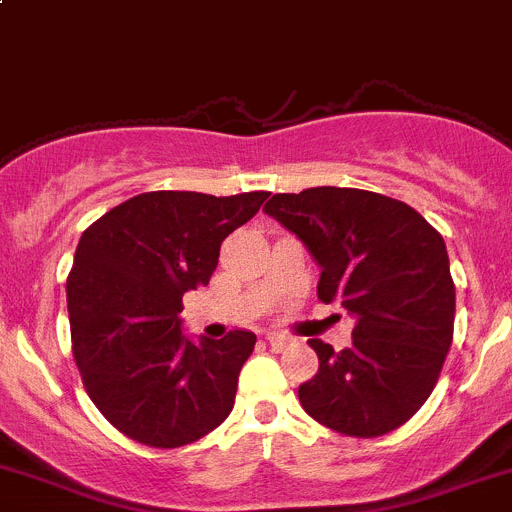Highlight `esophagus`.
Returning a JSON list of instances; mask_svg holds the SVG:
<instances>
[{
    "instance_id": "1",
    "label": "esophagus",
    "mask_w": 512,
    "mask_h": 512,
    "mask_svg": "<svg viewBox=\"0 0 512 512\" xmlns=\"http://www.w3.org/2000/svg\"><path fill=\"white\" fill-rule=\"evenodd\" d=\"M266 342H269V347L274 349V352H281V349H284L286 344H289V337H284V334L271 332V334H266Z\"/></svg>"
}]
</instances>
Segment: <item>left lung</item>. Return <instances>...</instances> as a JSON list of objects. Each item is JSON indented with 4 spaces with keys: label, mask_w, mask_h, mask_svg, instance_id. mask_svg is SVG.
<instances>
[{
    "label": "left lung",
    "mask_w": 512,
    "mask_h": 512,
    "mask_svg": "<svg viewBox=\"0 0 512 512\" xmlns=\"http://www.w3.org/2000/svg\"><path fill=\"white\" fill-rule=\"evenodd\" d=\"M264 211L309 248L319 299L354 319L342 352L309 339L319 372L299 387L306 415L349 437L405 425L452 344L455 284L442 236L407 203L359 188L276 193Z\"/></svg>",
    "instance_id": "8db88e82"
}]
</instances>
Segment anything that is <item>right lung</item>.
<instances>
[{
	"instance_id": "add662e5",
	"label": "right lung",
	"mask_w": 512,
	"mask_h": 512,
	"mask_svg": "<svg viewBox=\"0 0 512 512\" xmlns=\"http://www.w3.org/2000/svg\"><path fill=\"white\" fill-rule=\"evenodd\" d=\"M266 198L140 193L82 233L67 276L72 354L97 410L130 440L183 447L231 415L256 334L193 342L178 314L183 294L211 281L223 238Z\"/></svg>"
}]
</instances>
